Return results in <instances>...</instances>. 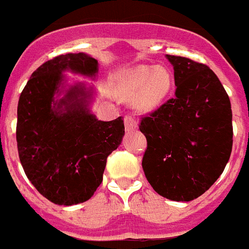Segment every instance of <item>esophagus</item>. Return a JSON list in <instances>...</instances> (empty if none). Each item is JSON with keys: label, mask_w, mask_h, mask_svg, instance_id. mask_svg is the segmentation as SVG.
Returning a JSON list of instances; mask_svg holds the SVG:
<instances>
[{"label": "esophagus", "mask_w": 249, "mask_h": 249, "mask_svg": "<svg viewBox=\"0 0 249 249\" xmlns=\"http://www.w3.org/2000/svg\"><path fill=\"white\" fill-rule=\"evenodd\" d=\"M124 124H125V129H126V131H133L138 127V120L134 118L131 114H127L124 119Z\"/></svg>", "instance_id": "34e87169"}]
</instances>
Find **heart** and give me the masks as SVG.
<instances>
[{"instance_id":"1","label":"heart","mask_w":249,"mask_h":249,"mask_svg":"<svg viewBox=\"0 0 249 249\" xmlns=\"http://www.w3.org/2000/svg\"><path fill=\"white\" fill-rule=\"evenodd\" d=\"M172 85L173 77L168 69L142 65L124 73L120 92L129 98L139 91L135 99L137 107L142 110H151L169 95Z\"/></svg>"}]
</instances>
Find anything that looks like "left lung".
<instances>
[{
	"label": "left lung",
	"mask_w": 249,
	"mask_h": 249,
	"mask_svg": "<svg viewBox=\"0 0 249 249\" xmlns=\"http://www.w3.org/2000/svg\"><path fill=\"white\" fill-rule=\"evenodd\" d=\"M174 66L176 96L144 115L142 170L158 194L189 202L223 173L232 153V109L219 79L204 64L166 55Z\"/></svg>",
	"instance_id": "8db88e82"
}]
</instances>
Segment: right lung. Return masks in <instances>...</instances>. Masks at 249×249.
I'll use <instances>...</instances> for the list:
<instances>
[{"instance_id": "1", "label": "right lung", "mask_w": 249, "mask_h": 249, "mask_svg": "<svg viewBox=\"0 0 249 249\" xmlns=\"http://www.w3.org/2000/svg\"><path fill=\"white\" fill-rule=\"evenodd\" d=\"M66 70L94 76L98 61L80 53L44 62L32 72L17 107V150L25 174L40 194L59 205L79 204L94 196L107 157L125 133L123 116L101 122L90 114L81 85L55 103Z\"/></svg>"}]
</instances>
